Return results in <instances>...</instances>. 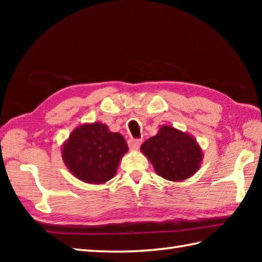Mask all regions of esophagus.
Segmentation results:
<instances>
[{
	"instance_id": "34e87169",
	"label": "esophagus",
	"mask_w": 262,
	"mask_h": 262,
	"mask_svg": "<svg viewBox=\"0 0 262 262\" xmlns=\"http://www.w3.org/2000/svg\"><path fill=\"white\" fill-rule=\"evenodd\" d=\"M142 144V140H137V138H130L128 141V146L130 149H138Z\"/></svg>"
}]
</instances>
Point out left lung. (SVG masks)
<instances>
[{
    "mask_svg": "<svg viewBox=\"0 0 262 262\" xmlns=\"http://www.w3.org/2000/svg\"><path fill=\"white\" fill-rule=\"evenodd\" d=\"M157 173L169 181H183L196 173L203 151L196 140L172 126H161L158 134L141 146Z\"/></svg>",
    "mask_w": 262,
    "mask_h": 262,
    "instance_id": "1",
    "label": "left lung"
}]
</instances>
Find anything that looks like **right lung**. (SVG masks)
Instances as JSON below:
<instances>
[{
	"label": "right lung",
	"mask_w": 262,
	"mask_h": 262,
	"mask_svg": "<svg viewBox=\"0 0 262 262\" xmlns=\"http://www.w3.org/2000/svg\"><path fill=\"white\" fill-rule=\"evenodd\" d=\"M128 145L119 133L109 130L102 122L77 126L64 142L62 158L77 179L101 185L113 179Z\"/></svg>",
	"instance_id": "add662e5"
}]
</instances>
